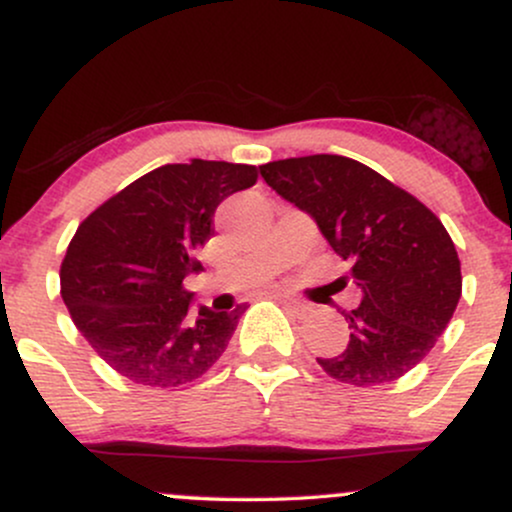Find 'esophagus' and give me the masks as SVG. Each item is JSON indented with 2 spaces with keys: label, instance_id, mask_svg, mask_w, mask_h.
<instances>
[{
  "label": "esophagus",
  "instance_id": "34e87169",
  "mask_svg": "<svg viewBox=\"0 0 512 512\" xmlns=\"http://www.w3.org/2000/svg\"><path fill=\"white\" fill-rule=\"evenodd\" d=\"M274 298H279V301L281 303H284L286 305V308H289L291 310V313H296V315H305V313H308V305H305V303H301V301H296V298H289V296H281V293H276V296Z\"/></svg>",
  "mask_w": 512,
  "mask_h": 512
}]
</instances>
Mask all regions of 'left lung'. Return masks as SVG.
<instances>
[{
	"instance_id": "8db88e82",
	"label": "left lung",
	"mask_w": 512,
	"mask_h": 512,
	"mask_svg": "<svg viewBox=\"0 0 512 512\" xmlns=\"http://www.w3.org/2000/svg\"><path fill=\"white\" fill-rule=\"evenodd\" d=\"M269 187L310 216L337 255L361 305L344 320L349 342L317 358L356 387L402 378L448 327L462 293L460 257L445 226L402 187L346 156L315 154L260 166Z\"/></svg>"
}]
</instances>
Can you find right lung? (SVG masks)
<instances>
[{"instance_id": "right-lung-1", "label": "right lung", "mask_w": 512, "mask_h": 512, "mask_svg": "<svg viewBox=\"0 0 512 512\" xmlns=\"http://www.w3.org/2000/svg\"><path fill=\"white\" fill-rule=\"evenodd\" d=\"M257 182L245 163H168L142 175L76 228L60 269L62 301L105 363L149 387L192 383L219 361L245 305H195L182 289L199 272L214 211Z\"/></svg>"}]
</instances>
